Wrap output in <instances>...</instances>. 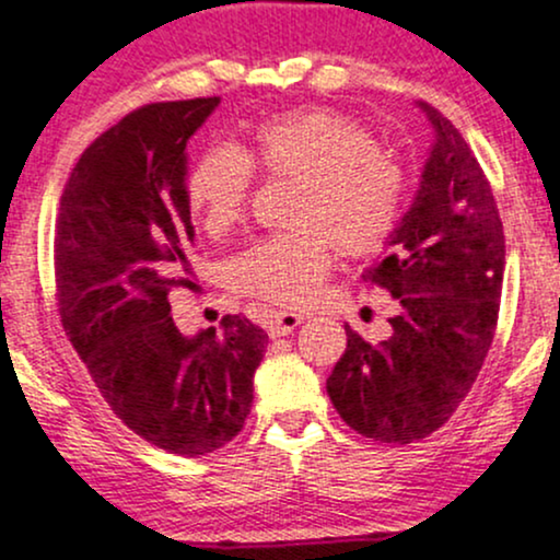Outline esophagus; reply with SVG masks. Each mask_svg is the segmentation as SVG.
Wrapping results in <instances>:
<instances>
[{
	"label": "esophagus",
	"mask_w": 560,
	"mask_h": 560,
	"mask_svg": "<svg viewBox=\"0 0 560 560\" xmlns=\"http://www.w3.org/2000/svg\"><path fill=\"white\" fill-rule=\"evenodd\" d=\"M305 320L302 313H292V311H276L271 320H268V331H271V337H284V334L294 331L298 326Z\"/></svg>",
	"instance_id": "34e87169"
}]
</instances>
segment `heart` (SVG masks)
I'll return each instance as SVG.
<instances>
[{
	"label": "heart",
	"mask_w": 560,
	"mask_h": 560,
	"mask_svg": "<svg viewBox=\"0 0 560 560\" xmlns=\"http://www.w3.org/2000/svg\"><path fill=\"white\" fill-rule=\"evenodd\" d=\"M253 173L294 184L284 234L262 236L231 262V287L273 305H302L329 273L334 249L365 258L384 247L402 205V173L371 133L326 107L262 120L240 150L208 147L184 178L189 210L208 234L242 221Z\"/></svg>",
	"instance_id": "b5f03b06"
}]
</instances>
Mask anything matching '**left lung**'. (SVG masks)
Instances as JSON below:
<instances>
[{"label": "left lung", "instance_id": "1", "mask_svg": "<svg viewBox=\"0 0 560 560\" xmlns=\"http://www.w3.org/2000/svg\"><path fill=\"white\" fill-rule=\"evenodd\" d=\"M419 107L434 126L432 155L389 253L363 273L397 300L392 334L371 345L345 326L347 350L326 378L347 427L389 445L423 440L464 402L490 352L505 266L479 160L445 115Z\"/></svg>", "mask_w": 560, "mask_h": 560}]
</instances>
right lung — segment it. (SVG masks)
Here are the masks:
<instances>
[{
	"label": "right lung",
	"instance_id": "1",
	"mask_svg": "<svg viewBox=\"0 0 560 560\" xmlns=\"http://www.w3.org/2000/svg\"><path fill=\"white\" fill-rule=\"evenodd\" d=\"M218 102H152L120 118L83 150L55 221V300L70 345L115 416L184 458L242 432L268 345L242 313L197 337L171 316V289L191 287L186 141Z\"/></svg>",
	"mask_w": 560,
	"mask_h": 560
}]
</instances>
